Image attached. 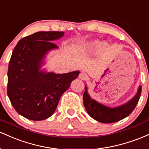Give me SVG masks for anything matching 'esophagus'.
I'll return each instance as SVG.
<instances>
[{
  "label": "esophagus",
  "instance_id": "34e87169",
  "mask_svg": "<svg viewBox=\"0 0 149 149\" xmlns=\"http://www.w3.org/2000/svg\"><path fill=\"white\" fill-rule=\"evenodd\" d=\"M79 78L81 80H86V79H87V78H88V75H87V74H86V73L84 72H81L79 74Z\"/></svg>",
  "mask_w": 149,
  "mask_h": 149
}]
</instances>
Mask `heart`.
<instances>
[{"label":"heart","mask_w":149,"mask_h":149,"mask_svg":"<svg viewBox=\"0 0 149 149\" xmlns=\"http://www.w3.org/2000/svg\"><path fill=\"white\" fill-rule=\"evenodd\" d=\"M99 46V42L98 41H93V42H91L89 43H87V44L84 45V47L86 48H95L97 47V46Z\"/></svg>","instance_id":"obj_1"}]
</instances>
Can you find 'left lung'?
<instances>
[{"label": "left lung", "mask_w": 149, "mask_h": 149, "mask_svg": "<svg viewBox=\"0 0 149 149\" xmlns=\"http://www.w3.org/2000/svg\"><path fill=\"white\" fill-rule=\"evenodd\" d=\"M141 93V86L132 99L121 106L111 108L92 99L88 93L87 86H85L83 93V102L88 114L97 121L102 123H113L124 119L131 114L139 100Z\"/></svg>", "instance_id": "left-lung-1"}]
</instances>
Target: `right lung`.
I'll list each match as a JSON object with an SVG mask.
<instances>
[{"label": "right lung", "instance_id": "add662e5", "mask_svg": "<svg viewBox=\"0 0 149 149\" xmlns=\"http://www.w3.org/2000/svg\"><path fill=\"white\" fill-rule=\"evenodd\" d=\"M63 31H38L18 41L8 72V96L19 115L34 121L51 117L63 93L77 79L79 71L65 74L41 70L50 51L58 48L52 41Z\"/></svg>", "mask_w": 149, "mask_h": 149}]
</instances>
